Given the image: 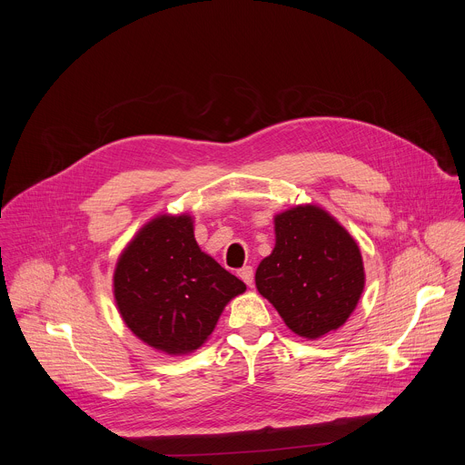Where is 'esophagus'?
Masks as SVG:
<instances>
[{
    "label": "esophagus",
    "mask_w": 465,
    "mask_h": 465,
    "mask_svg": "<svg viewBox=\"0 0 465 465\" xmlns=\"http://www.w3.org/2000/svg\"><path fill=\"white\" fill-rule=\"evenodd\" d=\"M239 278H241L248 287H252V285H253V269H252V267H242V269L239 271Z\"/></svg>",
    "instance_id": "obj_1"
}]
</instances>
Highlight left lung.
<instances>
[{"label": "left lung", "mask_w": 465, "mask_h": 465, "mask_svg": "<svg viewBox=\"0 0 465 465\" xmlns=\"http://www.w3.org/2000/svg\"><path fill=\"white\" fill-rule=\"evenodd\" d=\"M276 246L255 271L257 291L289 329L320 339L350 318L364 289L353 237L323 210L298 206L276 215Z\"/></svg>", "instance_id": "8db88e82"}]
</instances>
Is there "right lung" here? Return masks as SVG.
<instances>
[{
	"mask_svg": "<svg viewBox=\"0 0 465 465\" xmlns=\"http://www.w3.org/2000/svg\"><path fill=\"white\" fill-rule=\"evenodd\" d=\"M246 285L198 248L187 215L156 217L121 253L117 309L132 333L169 355L201 348Z\"/></svg>",
	"mask_w": 465,
	"mask_h": 465,
	"instance_id": "right-lung-1",
	"label": "right lung"
}]
</instances>
